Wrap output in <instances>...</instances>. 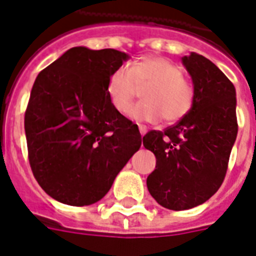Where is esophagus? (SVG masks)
<instances>
[{
  "mask_svg": "<svg viewBox=\"0 0 256 256\" xmlns=\"http://www.w3.org/2000/svg\"><path fill=\"white\" fill-rule=\"evenodd\" d=\"M138 128H140V133H141V136H145V133L148 132V128L145 124H138Z\"/></svg>",
  "mask_w": 256,
  "mask_h": 256,
  "instance_id": "esophagus-1",
  "label": "esophagus"
}]
</instances>
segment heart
<instances>
[{
    "label": "heart",
    "instance_id": "heart-1",
    "mask_svg": "<svg viewBox=\"0 0 256 256\" xmlns=\"http://www.w3.org/2000/svg\"><path fill=\"white\" fill-rule=\"evenodd\" d=\"M144 90L142 102L128 110V116L136 120L178 122L190 112L196 90L190 81L183 77L179 65L162 56H144L132 64H122L110 74L107 96L111 106L124 112Z\"/></svg>",
    "mask_w": 256,
    "mask_h": 256
}]
</instances>
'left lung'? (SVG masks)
I'll return each instance as SVG.
<instances>
[{
  "instance_id": "obj_1",
  "label": "left lung",
  "mask_w": 256,
  "mask_h": 256,
  "mask_svg": "<svg viewBox=\"0 0 256 256\" xmlns=\"http://www.w3.org/2000/svg\"><path fill=\"white\" fill-rule=\"evenodd\" d=\"M182 60L196 90L192 108L164 132L150 130L142 138L144 146L156 156L148 190L171 210L196 208L216 194L238 136L234 84L204 56L192 52Z\"/></svg>"
}]
</instances>
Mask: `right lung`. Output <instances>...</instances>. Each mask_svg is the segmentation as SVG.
<instances>
[{
  "instance_id": "1",
  "label": "right lung",
  "mask_w": 256,
  "mask_h": 256,
  "mask_svg": "<svg viewBox=\"0 0 256 256\" xmlns=\"http://www.w3.org/2000/svg\"><path fill=\"white\" fill-rule=\"evenodd\" d=\"M128 56L73 47L38 74L24 115L28 160L47 194L70 206L103 198L137 152V124L114 108L110 74Z\"/></svg>"
}]
</instances>
